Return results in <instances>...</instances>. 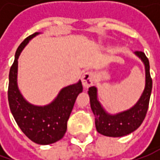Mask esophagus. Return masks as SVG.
<instances>
[{"label":"esophagus","instance_id":"obj_1","mask_svg":"<svg viewBox=\"0 0 160 160\" xmlns=\"http://www.w3.org/2000/svg\"><path fill=\"white\" fill-rule=\"evenodd\" d=\"M93 80H94V75L92 71H86L82 76V82L85 88H88L89 86H91L93 83Z\"/></svg>","mask_w":160,"mask_h":160}]
</instances>
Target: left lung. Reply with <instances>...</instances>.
<instances>
[{
	"instance_id": "obj_1",
	"label": "left lung",
	"mask_w": 160,
	"mask_h": 160,
	"mask_svg": "<svg viewBox=\"0 0 160 160\" xmlns=\"http://www.w3.org/2000/svg\"><path fill=\"white\" fill-rule=\"evenodd\" d=\"M136 55L143 61L146 72L145 89L138 102L129 110L118 115H108L102 108L97 100V89L94 86L90 87L88 93L90 96L91 108L95 117L96 130L101 134L109 137H121L135 131L143 122L148 111L151 90L152 79L150 73V62L144 52L137 51Z\"/></svg>"
}]
</instances>
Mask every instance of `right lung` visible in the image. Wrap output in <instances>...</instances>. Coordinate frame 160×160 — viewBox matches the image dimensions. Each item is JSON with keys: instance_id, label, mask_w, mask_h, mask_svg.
<instances>
[{"instance_id": "add662e5", "label": "right lung", "mask_w": 160, "mask_h": 160, "mask_svg": "<svg viewBox=\"0 0 160 160\" xmlns=\"http://www.w3.org/2000/svg\"><path fill=\"white\" fill-rule=\"evenodd\" d=\"M36 34L27 37L16 52L15 60L9 69L8 100L10 111L22 132L35 143L46 145L63 138L68 120L77 95L83 91V85L79 81L65 87L54 102L44 107L31 105L24 100L17 85L18 58L29 40Z\"/></svg>"}]
</instances>
